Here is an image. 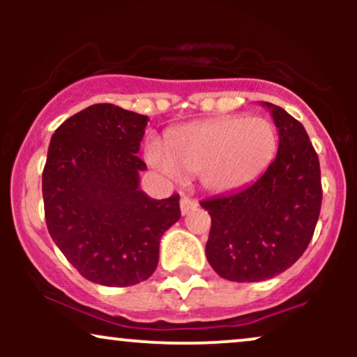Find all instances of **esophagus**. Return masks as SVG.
<instances>
[{"label":"esophagus","instance_id":"1","mask_svg":"<svg viewBox=\"0 0 357 357\" xmlns=\"http://www.w3.org/2000/svg\"><path fill=\"white\" fill-rule=\"evenodd\" d=\"M179 206H181L183 215H188V213L198 208V202H196V199H191L190 196L183 195L181 196V202H179Z\"/></svg>","mask_w":357,"mask_h":357}]
</instances>
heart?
<instances>
[{"instance_id": "obj_1", "label": "heart", "mask_w": 357, "mask_h": 357, "mask_svg": "<svg viewBox=\"0 0 357 357\" xmlns=\"http://www.w3.org/2000/svg\"><path fill=\"white\" fill-rule=\"evenodd\" d=\"M278 147L277 129L264 117L221 116L192 122L171 132L167 151L147 146V159L167 176H198L204 190L228 192L264 173Z\"/></svg>"}]
</instances>
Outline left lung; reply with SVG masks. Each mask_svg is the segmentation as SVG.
Returning <instances> with one entry per match:
<instances>
[{
    "mask_svg": "<svg viewBox=\"0 0 357 357\" xmlns=\"http://www.w3.org/2000/svg\"><path fill=\"white\" fill-rule=\"evenodd\" d=\"M261 105L278 129L272 165L243 190L199 203L211 216L208 261L231 282H261L292 267L321 213V166L304 126L278 105Z\"/></svg>",
    "mask_w": 357,
    "mask_h": 357,
    "instance_id": "1",
    "label": "left lung"
}]
</instances>
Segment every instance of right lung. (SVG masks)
<instances>
[{
    "label": "right lung",
    "mask_w": 357,
    "mask_h": 357,
    "mask_svg": "<svg viewBox=\"0 0 357 357\" xmlns=\"http://www.w3.org/2000/svg\"><path fill=\"white\" fill-rule=\"evenodd\" d=\"M147 116L112 104L80 110L52 136L42 176L48 233L82 277L105 287L147 280L161 236L181 216L179 195L139 188Z\"/></svg>",
    "instance_id": "add662e5"
}]
</instances>
